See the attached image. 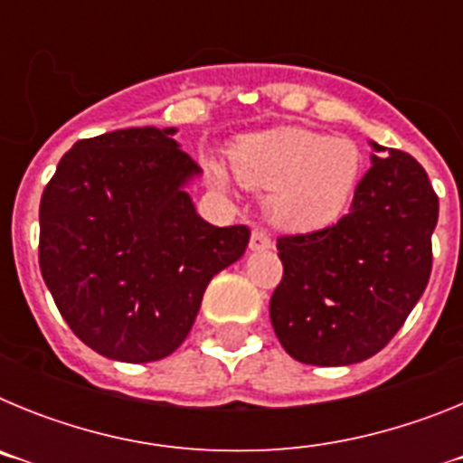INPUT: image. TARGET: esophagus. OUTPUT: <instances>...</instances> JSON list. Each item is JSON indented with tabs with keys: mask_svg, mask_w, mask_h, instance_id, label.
<instances>
[{
	"mask_svg": "<svg viewBox=\"0 0 463 463\" xmlns=\"http://www.w3.org/2000/svg\"><path fill=\"white\" fill-rule=\"evenodd\" d=\"M273 245L271 236H269L267 229H252V234H250V250H269Z\"/></svg>",
	"mask_w": 463,
	"mask_h": 463,
	"instance_id": "34e87169",
	"label": "esophagus"
}]
</instances>
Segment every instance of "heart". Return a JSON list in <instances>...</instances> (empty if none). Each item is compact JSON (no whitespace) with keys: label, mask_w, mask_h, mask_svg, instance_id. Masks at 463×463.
Returning a JSON list of instances; mask_svg holds the SVG:
<instances>
[{"label":"heart","mask_w":463,"mask_h":463,"mask_svg":"<svg viewBox=\"0 0 463 463\" xmlns=\"http://www.w3.org/2000/svg\"><path fill=\"white\" fill-rule=\"evenodd\" d=\"M229 165L245 187L269 192V215L288 232H317L343 218L362 183L366 159L350 138L310 129L248 134L229 150ZM220 187L227 171L213 165Z\"/></svg>","instance_id":"1"}]
</instances>
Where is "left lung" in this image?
Returning <instances> with one entry per match:
<instances>
[{
	"label": "left lung",
	"mask_w": 463,
	"mask_h": 463,
	"mask_svg": "<svg viewBox=\"0 0 463 463\" xmlns=\"http://www.w3.org/2000/svg\"><path fill=\"white\" fill-rule=\"evenodd\" d=\"M371 162L336 224L278 239L282 280L269 315L297 362L347 366L373 357L427 289L439 196L412 155L390 150Z\"/></svg>",
	"instance_id": "1"
}]
</instances>
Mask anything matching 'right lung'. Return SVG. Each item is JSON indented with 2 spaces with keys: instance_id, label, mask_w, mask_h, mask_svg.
<instances>
[{
  "instance_id": "1",
  "label": "right lung",
  "mask_w": 463,
  "mask_h": 463,
  "mask_svg": "<svg viewBox=\"0 0 463 463\" xmlns=\"http://www.w3.org/2000/svg\"><path fill=\"white\" fill-rule=\"evenodd\" d=\"M174 134L132 127L73 143L41 196V276L73 334L118 362L169 357L211 278L250 241L245 224L196 215L183 187L202 169Z\"/></svg>"
}]
</instances>
